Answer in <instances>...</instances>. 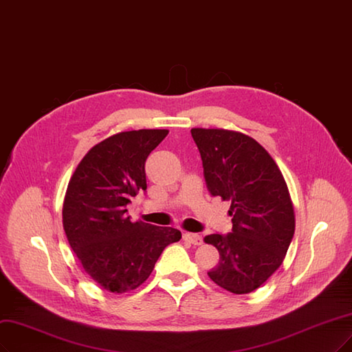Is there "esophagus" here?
Segmentation results:
<instances>
[{
  "label": "esophagus",
  "mask_w": 352,
  "mask_h": 352,
  "mask_svg": "<svg viewBox=\"0 0 352 352\" xmlns=\"http://www.w3.org/2000/svg\"><path fill=\"white\" fill-rule=\"evenodd\" d=\"M183 238H184V241H187V242H190L192 245H201L203 243V238H201V235H199V233H190V232H187V233H184Z\"/></svg>",
  "instance_id": "1"
}]
</instances>
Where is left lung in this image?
<instances>
[{
    "instance_id": "left-lung-1",
    "label": "left lung",
    "mask_w": 352,
    "mask_h": 352,
    "mask_svg": "<svg viewBox=\"0 0 352 352\" xmlns=\"http://www.w3.org/2000/svg\"><path fill=\"white\" fill-rule=\"evenodd\" d=\"M212 196L230 201L232 232L204 238L219 251L209 277L233 294L256 290L277 271L294 235L296 220L285 179L271 155L248 135L191 129Z\"/></svg>"
}]
</instances>
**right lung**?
<instances>
[{"mask_svg": "<svg viewBox=\"0 0 352 352\" xmlns=\"http://www.w3.org/2000/svg\"><path fill=\"white\" fill-rule=\"evenodd\" d=\"M166 135L165 129H140L104 139L78 164L68 184L65 233L84 271L107 292L139 287L165 246L181 239L178 229L126 216L130 199L146 190V158Z\"/></svg>", "mask_w": 352, "mask_h": 352, "instance_id": "1", "label": "right lung"}]
</instances>
